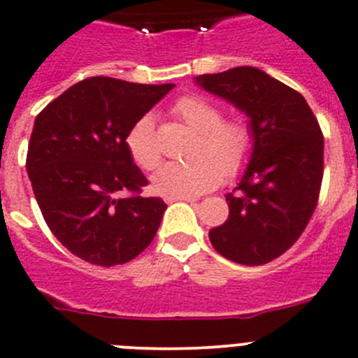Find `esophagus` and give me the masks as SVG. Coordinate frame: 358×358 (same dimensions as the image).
Returning a JSON list of instances; mask_svg holds the SVG:
<instances>
[{"label":"esophagus","instance_id":"34e87169","mask_svg":"<svg viewBox=\"0 0 358 358\" xmlns=\"http://www.w3.org/2000/svg\"><path fill=\"white\" fill-rule=\"evenodd\" d=\"M164 201L166 203H175V201H196V197H192V196H166L164 197Z\"/></svg>","mask_w":358,"mask_h":358}]
</instances>
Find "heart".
Wrapping results in <instances>:
<instances>
[{"mask_svg": "<svg viewBox=\"0 0 358 358\" xmlns=\"http://www.w3.org/2000/svg\"><path fill=\"white\" fill-rule=\"evenodd\" d=\"M173 113L199 133L194 155L187 162H166L152 178L154 189L169 196H197L215 189L227 175H238L252 154V131L243 119H222L215 103L196 94L176 99ZM126 147L140 168L154 169L161 161L154 119L145 115L133 124Z\"/></svg>", "mask_w": 358, "mask_h": 358, "instance_id": "obj_1", "label": "heart"}]
</instances>
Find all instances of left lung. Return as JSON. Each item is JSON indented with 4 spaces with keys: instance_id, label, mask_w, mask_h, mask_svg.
Masks as SVG:
<instances>
[{
    "instance_id": "obj_1",
    "label": "left lung",
    "mask_w": 358,
    "mask_h": 358,
    "mask_svg": "<svg viewBox=\"0 0 358 358\" xmlns=\"http://www.w3.org/2000/svg\"><path fill=\"white\" fill-rule=\"evenodd\" d=\"M196 82L246 113L253 138L241 182L225 196L229 218L213 248L245 266L278 259L306 229L324 176V134L306 99L262 69L238 66Z\"/></svg>"
}]
</instances>
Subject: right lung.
Returning <instances> with one entry per match:
<instances>
[{"label":"right lung","mask_w":358,"mask_h":358,"mask_svg":"<svg viewBox=\"0 0 358 358\" xmlns=\"http://www.w3.org/2000/svg\"><path fill=\"white\" fill-rule=\"evenodd\" d=\"M173 87L92 76L34 120L26 159L34 197L52 234L85 262L126 264L155 238L168 206L141 196L148 180L126 136Z\"/></svg>","instance_id":"right-lung-1"}]
</instances>
